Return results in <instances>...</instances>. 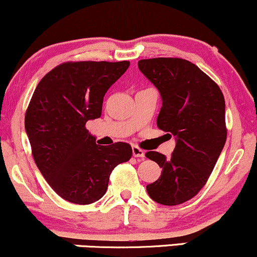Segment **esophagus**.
<instances>
[{
  "label": "esophagus",
  "mask_w": 257,
  "mask_h": 257,
  "mask_svg": "<svg viewBox=\"0 0 257 257\" xmlns=\"http://www.w3.org/2000/svg\"><path fill=\"white\" fill-rule=\"evenodd\" d=\"M132 151H133V156H134V157L145 158V151H144V150H141L140 147L133 146L132 147Z\"/></svg>",
  "instance_id": "34e87169"
}]
</instances>
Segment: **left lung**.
I'll use <instances>...</instances> for the list:
<instances>
[{
    "instance_id": "1",
    "label": "left lung",
    "mask_w": 257,
    "mask_h": 257,
    "mask_svg": "<svg viewBox=\"0 0 257 257\" xmlns=\"http://www.w3.org/2000/svg\"><path fill=\"white\" fill-rule=\"evenodd\" d=\"M138 66L162 96L157 126L176 141L170 157L146 153L162 168L147 193L159 204H181L202 190L225 146V98L213 79L185 59H144Z\"/></svg>"
}]
</instances>
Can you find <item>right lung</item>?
<instances>
[{"instance_id":"1","label":"right lung","mask_w":257,"mask_h":257,"mask_svg":"<svg viewBox=\"0 0 257 257\" xmlns=\"http://www.w3.org/2000/svg\"><path fill=\"white\" fill-rule=\"evenodd\" d=\"M129 61H77L54 67L41 79L25 114L35 163L61 198L90 204L104 196L114 167L129 161L125 143L100 146L85 123L101 116L108 88Z\"/></svg>"}]
</instances>
